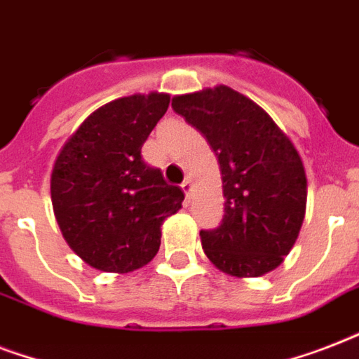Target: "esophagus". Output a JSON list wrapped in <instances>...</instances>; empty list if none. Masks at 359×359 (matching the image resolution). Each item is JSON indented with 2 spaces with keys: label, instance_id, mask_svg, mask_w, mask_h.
Returning <instances> with one entry per match:
<instances>
[{
  "label": "esophagus",
  "instance_id": "34e87169",
  "mask_svg": "<svg viewBox=\"0 0 359 359\" xmlns=\"http://www.w3.org/2000/svg\"><path fill=\"white\" fill-rule=\"evenodd\" d=\"M180 188H182V191L186 194V199H190V196H191V180L184 179V182L180 184Z\"/></svg>",
  "mask_w": 359,
  "mask_h": 359
}]
</instances>
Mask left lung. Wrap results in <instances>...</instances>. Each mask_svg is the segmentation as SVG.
Segmentation results:
<instances>
[{
  "instance_id": "obj_1",
  "label": "left lung",
  "mask_w": 359,
  "mask_h": 359,
  "mask_svg": "<svg viewBox=\"0 0 359 359\" xmlns=\"http://www.w3.org/2000/svg\"><path fill=\"white\" fill-rule=\"evenodd\" d=\"M173 109L216 152L225 214L201 231L205 255L235 278H259L289 255L306 218L307 179L289 135L251 98L227 86L173 97Z\"/></svg>"
}]
</instances>
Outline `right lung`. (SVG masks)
Returning a JSON list of instances; mask_svg holds the SVG:
<instances>
[{"label": "right lung", "instance_id": "1", "mask_svg": "<svg viewBox=\"0 0 359 359\" xmlns=\"http://www.w3.org/2000/svg\"><path fill=\"white\" fill-rule=\"evenodd\" d=\"M169 95H132L93 111L53 162V214L70 250L89 266L126 273L160 250L162 224L184 194L141 158Z\"/></svg>", "mask_w": 359, "mask_h": 359}]
</instances>
